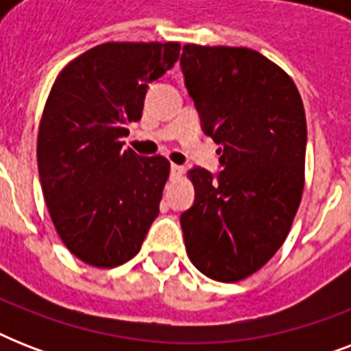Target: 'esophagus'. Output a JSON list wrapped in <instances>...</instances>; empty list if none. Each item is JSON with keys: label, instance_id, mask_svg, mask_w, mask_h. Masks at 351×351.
I'll list each match as a JSON object with an SVG mask.
<instances>
[{"label": "esophagus", "instance_id": "1", "mask_svg": "<svg viewBox=\"0 0 351 351\" xmlns=\"http://www.w3.org/2000/svg\"><path fill=\"white\" fill-rule=\"evenodd\" d=\"M184 165H178V164H171V175L173 176H182L184 175Z\"/></svg>", "mask_w": 351, "mask_h": 351}]
</instances>
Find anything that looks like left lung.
Wrapping results in <instances>:
<instances>
[{"instance_id": "8db88e82", "label": "left lung", "mask_w": 351, "mask_h": 351, "mask_svg": "<svg viewBox=\"0 0 351 351\" xmlns=\"http://www.w3.org/2000/svg\"><path fill=\"white\" fill-rule=\"evenodd\" d=\"M180 67L220 171L187 175L195 204L180 226L198 271L239 282L282 245L304 189L306 114L293 80L245 47L184 45Z\"/></svg>"}]
</instances>
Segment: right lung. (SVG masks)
I'll return each mask as SVG.
<instances>
[{"mask_svg": "<svg viewBox=\"0 0 351 351\" xmlns=\"http://www.w3.org/2000/svg\"><path fill=\"white\" fill-rule=\"evenodd\" d=\"M180 56V43L109 41L58 74L38 132V171L52 224L74 256L117 267L136 255L153 220L169 162L123 149L142 118L149 84Z\"/></svg>", "mask_w": 351, "mask_h": 351, "instance_id": "right-lung-1", "label": "right lung"}]
</instances>
